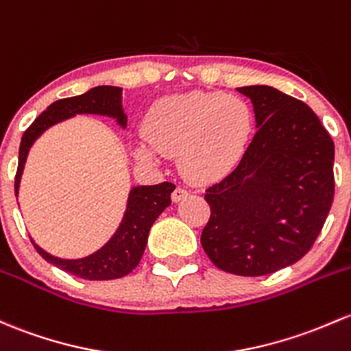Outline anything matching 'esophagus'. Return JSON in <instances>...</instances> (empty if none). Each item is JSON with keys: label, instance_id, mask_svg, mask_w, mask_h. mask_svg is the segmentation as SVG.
Segmentation results:
<instances>
[{"label": "esophagus", "instance_id": "34e87169", "mask_svg": "<svg viewBox=\"0 0 351 351\" xmlns=\"http://www.w3.org/2000/svg\"><path fill=\"white\" fill-rule=\"evenodd\" d=\"M188 193H190V191H188L185 186H176L175 191H173V202L183 200V198L188 197Z\"/></svg>", "mask_w": 351, "mask_h": 351}]
</instances>
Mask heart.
Returning <instances> with one entry per match:
<instances>
[{
  "instance_id": "b5f03b06",
  "label": "heart",
  "mask_w": 351,
  "mask_h": 351,
  "mask_svg": "<svg viewBox=\"0 0 351 351\" xmlns=\"http://www.w3.org/2000/svg\"><path fill=\"white\" fill-rule=\"evenodd\" d=\"M254 112L249 102L222 92H190L163 99L146 121L139 160L158 161L180 153L183 173L206 180L237 163L250 141Z\"/></svg>"
}]
</instances>
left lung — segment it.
I'll list each match as a JSON object with an SVG mask.
<instances>
[{"label":"left lung","instance_id":"left-lung-1","mask_svg":"<svg viewBox=\"0 0 351 351\" xmlns=\"http://www.w3.org/2000/svg\"><path fill=\"white\" fill-rule=\"evenodd\" d=\"M237 90L252 102L257 132L234 171L206 188L200 241L222 271L265 276L298 263L322 232L335 195V145L304 102L269 86Z\"/></svg>","mask_w":351,"mask_h":351}]
</instances>
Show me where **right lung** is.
<instances>
[{
  "label": "right lung",
  "mask_w": 351,
  "mask_h": 351,
  "mask_svg": "<svg viewBox=\"0 0 351 351\" xmlns=\"http://www.w3.org/2000/svg\"><path fill=\"white\" fill-rule=\"evenodd\" d=\"M121 87L99 86L87 90L86 94L75 95V97L60 99V101L50 104L47 110H43L38 117L32 123L20 143V158H18V169L14 176V193L18 195L20 188L21 173H23L25 161H27L28 151L35 139L42 134L45 129L60 121L69 119L75 114H101L117 119V124L126 128V116H124L123 104H121ZM175 185L169 182H163L153 186H134L129 193L126 213L121 222L119 228L112 239L106 243L102 249L84 259H60V257L50 256L42 247L35 245L36 252L47 261V263L57 265L62 271L77 278L88 279V281H109V279H119L128 276L132 269L141 261L143 252L146 249L147 235H149L151 225L161 215V212L171 204V191Z\"/></svg>",
  "instance_id": "add662e5"
}]
</instances>
